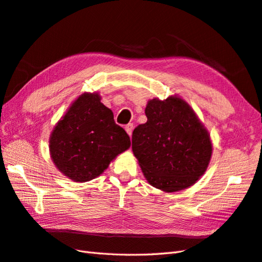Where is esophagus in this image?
Returning a JSON list of instances; mask_svg holds the SVG:
<instances>
[{
  "mask_svg": "<svg viewBox=\"0 0 262 262\" xmlns=\"http://www.w3.org/2000/svg\"><path fill=\"white\" fill-rule=\"evenodd\" d=\"M133 129H134V125H133V124H128V125H126V127H125V130H126V133H127V134H128L129 136H132Z\"/></svg>",
  "mask_w": 262,
  "mask_h": 262,
  "instance_id": "obj_1",
  "label": "esophagus"
}]
</instances>
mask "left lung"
<instances>
[{"label":"left lung","mask_w":262,"mask_h":262,"mask_svg":"<svg viewBox=\"0 0 262 262\" xmlns=\"http://www.w3.org/2000/svg\"><path fill=\"white\" fill-rule=\"evenodd\" d=\"M147 122L133 132L132 149L151 186L175 192L192 186L210 162V135L191 107L178 96L150 99Z\"/></svg>","instance_id":"obj_1"}]
</instances>
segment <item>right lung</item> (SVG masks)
Masks as SVG:
<instances>
[{
	"instance_id": "add662e5",
	"label": "right lung",
	"mask_w": 262,
	"mask_h": 262,
	"mask_svg": "<svg viewBox=\"0 0 262 262\" xmlns=\"http://www.w3.org/2000/svg\"><path fill=\"white\" fill-rule=\"evenodd\" d=\"M130 147L129 136L100 103L97 93H84L53 129L50 152L66 177L85 183L98 177L113 159Z\"/></svg>"
}]
</instances>
